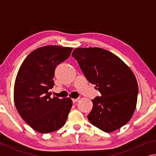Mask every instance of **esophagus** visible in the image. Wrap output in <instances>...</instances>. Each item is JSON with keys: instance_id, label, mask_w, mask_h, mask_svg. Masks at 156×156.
<instances>
[{"instance_id": "obj_1", "label": "esophagus", "mask_w": 156, "mask_h": 156, "mask_svg": "<svg viewBox=\"0 0 156 156\" xmlns=\"http://www.w3.org/2000/svg\"><path fill=\"white\" fill-rule=\"evenodd\" d=\"M78 100H79V98H73L72 102H73V103H75V102L78 101Z\"/></svg>"}]
</instances>
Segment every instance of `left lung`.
Segmentation results:
<instances>
[{"label": "left lung", "instance_id": "left-lung-1", "mask_svg": "<svg viewBox=\"0 0 156 156\" xmlns=\"http://www.w3.org/2000/svg\"><path fill=\"white\" fill-rule=\"evenodd\" d=\"M72 56L102 95L91 100L89 122L107 133L126 125L136 109L138 94V83L130 67L113 53L98 47L76 48Z\"/></svg>", "mask_w": 156, "mask_h": 156}]
</instances>
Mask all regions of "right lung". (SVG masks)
Listing matches in <instances>:
<instances>
[{"instance_id": "add662e5", "label": "right lung", "mask_w": 156, "mask_h": 156, "mask_svg": "<svg viewBox=\"0 0 156 156\" xmlns=\"http://www.w3.org/2000/svg\"><path fill=\"white\" fill-rule=\"evenodd\" d=\"M72 47L47 45L36 49L20 65L14 98L21 118L34 130L48 133L62 127L72 107L70 98L50 97L56 66L69 57Z\"/></svg>"}]
</instances>
